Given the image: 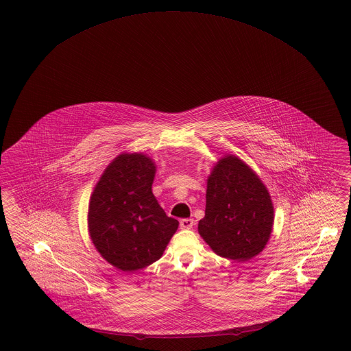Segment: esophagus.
Returning <instances> with one entry per match:
<instances>
[{
	"label": "esophagus",
	"mask_w": 351,
	"mask_h": 351,
	"mask_svg": "<svg viewBox=\"0 0 351 351\" xmlns=\"http://www.w3.org/2000/svg\"><path fill=\"white\" fill-rule=\"evenodd\" d=\"M193 225H194L193 219H181L180 220L181 229H191Z\"/></svg>",
	"instance_id": "34e87169"
}]
</instances>
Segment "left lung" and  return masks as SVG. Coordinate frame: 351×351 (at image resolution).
I'll return each mask as SVG.
<instances>
[{"instance_id":"8db88e82","label":"left lung","mask_w":351,"mask_h":351,"mask_svg":"<svg viewBox=\"0 0 351 351\" xmlns=\"http://www.w3.org/2000/svg\"><path fill=\"white\" fill-rule=\"evenodd\" d=\"M274 207L260 178L245 162L228 154L207 180L206 211L198 232L216 255L248 261L270 238Z\"/></svg>"}]
</instances>
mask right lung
<instances>
[{"mask_svg": "<svg viewBox=\"0 0 351 351\" xmlns=\"http://www.w3.org/2000/svg\"><path fill=\"white\" fill-rule=\"evenodd\" d=\"M156 165L143 153H123L97 181L88 204V233L97 252L122 271L160 260L178 230L152 193Z\"/></svg>", "mask_w": 351, "mask_h": 351, "instance_id": "right-lung-1", "label": "right lung"}]
</instances>
